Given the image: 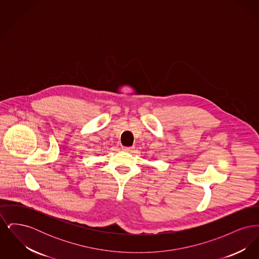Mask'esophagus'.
<instances>
[{
    "mask_svg": "<svg viewBox=\"0 0 259 259\" xmlns=\"http://www.w3.org/2000/svg\"><path fill=\"white\" fill-rule=\"evenodd\" d=\"M122 149L125 151H132L134 148L133 147H122Z\"/></svg>",
    "mask_w": 259,
    "mask_h": 259,
    "instance_id": "esophagus-1",
    "label": "esophagus"
}]
</instances>
